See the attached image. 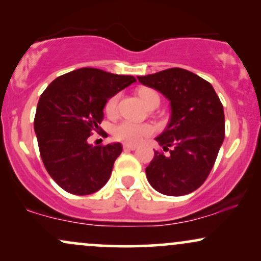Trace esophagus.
Segmentation results:
<instances>
[{"label": "esophagus", "mask_w": 261, "mask_h": 261, "mask_svg": "<svg viewBox=\"0 0 261 261\" xmlns=\"http://www.w3.org/2000/svg\"><path fill=\"white\" fill-rule=\"evenodd\" d=\"M122 147H124V149H130V151H134V149L137 148V146L130 145V143H124V145H122Z\"/></svg>", "instance_id": "34e87169"}]
</instances>
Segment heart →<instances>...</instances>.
<instances>
[{
	"instance_id": "obj_1",
	"label": "heart",
	"mask_w": 261,
	"mask_h": 261,
	"mask_svg": "<svg viewBox=\"0 0 261 261\" xmlns=\"http://www.w3.org/2000/svg\"><path fill=\"white\" fill-rule=\"evenodd\" d=\"M139 97L145 103V106L149 108L152 104H160V97L153 89L142 88L139 91ZM119 95L115 94L108 99L106 104V112L108 115H115L118 112ZM153 133V126L151 124H137L130 120H122L114 125L113 135L116 140L122 141L125 143H139L143 137L149 136Z\"/></svg>"
}]
</instances>
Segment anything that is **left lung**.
<instances>
[{"label": "left lung", "instance_id": "obj_1", "mask_svg": "<svg viewBox=\"0 0 261 261\" xmlns=\"http://www.w3.org/2000/svg\"><path fill=\"white\" fill-rule=\"evenodd\" d=\"M170 101V120L155 141L168 151H154L146 168L151 187L168 196L193 193L206 180L224 140V113L207 81L184 68L137 77Z\"/></svg>", "mask_w": 261, "mask_h": 261}]
</instances>
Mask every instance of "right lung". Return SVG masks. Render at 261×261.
<instances>
[{"label":"right lung","mask_w":261,"mask_h":261,"mask_svg":"<svg viewBox=\"0 0 261 261\" xmlns=\"http://www.w3.org/2000/svg\"><path fill=\"white\" fill-rule=\"evenodd\" d=\"M136 82L133 76L83 67L54 80L38 101L34 119L41 160L60 188L89 195L109 180L119 142L93 146L88 137L99 130L108 99Z\"/></svg>","instance_id":"right-lung-1"}]
</instances>
